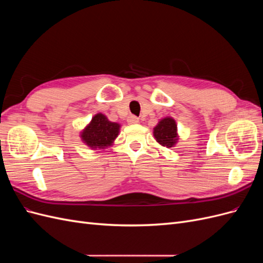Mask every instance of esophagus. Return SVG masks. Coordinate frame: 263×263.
Instances as JSON below:
<instances>
[{
  "mask_svg": "<svg viewBox=\"0 0 263 263\" xmlns=\"http://www.w3.org/2000/svg\"><path fill=\"white\" fill-rule=\"evenodd\" d=\"M127 122H128V124H130V125L137 124V123H139V118L135 115H130V116H128V118H127Z\"/></svg>",
  "mask_w": 263,
  "mask_h": 263,
  "instance_id": "1",
  "label": "esophagus"
}]
</instances>
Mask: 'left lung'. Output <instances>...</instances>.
I'll return each mask as SVG.
<instances>
[{
  "instance_id": "left-lung-1",
  "label": "left lung",
  "mask_w": 263,
  "mask_h": 263,
  "mask_svg": "<svg viewBox=\"0 0 263 263\" xmlns=\"http://www.w3.org/2000/svg\"><path fill=\"white\" fill-rule=\"evenodd\" d=\"M154 137L161 146L171 148L178 142V127L172 117H164L160 119L154 128Z\"/></svg>"
}]
</instances>
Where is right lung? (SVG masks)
<instances>
[{
    "label": "right lung",
    "instance_id": "1",
    "mask_svg": "<svg viewBox=\"0 0 263 263\" xmlns=\"http://www.w3.org/2000/svg\"><path fill=\"white\" fill-rule=\"evenodd\" d=\"M121 125L108 121L102 113L92 117V121L81 132V139L86 146L92 149H104L113 145L118 136Z\"/></svg>",
    "mask_w": 263,
    "mask_h": 263
}]
</instances>
